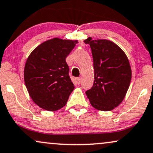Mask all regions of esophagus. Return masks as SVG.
I'll list each match as a JSON object with an SVG mask.
<instances>
[{
	"label": "esophagus",
	"instance_id": "esophagus-1",
	"mask_svg": "<svg viewBox=\"0 0 153 153\" xmlns=\"http://www.w3.org/2000/svg\"><path fill=\"white\" fill-rule=\"evenodd\" d=\"M76 81H77V83L80 84V82H81V78H76Z\"/></svg>",
	"mask_w": 153,
	"mask_h": 153
}]
</instances>
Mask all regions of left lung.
<instances>
[{
	"label": "left lung",
	"instance_id": "left-lung-1",
	"mask_svg": "<svg viewBox=\"0 0 153 153\" xmlns=\"http://www.w3.org/2000/svg\"><path fill=\"white\" fill-rule=\"evenodd\" d=\"M92 51L94 82L85 92L91 105L102 111H110L122 102L129 88L132 71L124 51L109 40H84Z\"/></svg>",
	"mask_w": 153,
	"mask_h": 153
}]
</instances>
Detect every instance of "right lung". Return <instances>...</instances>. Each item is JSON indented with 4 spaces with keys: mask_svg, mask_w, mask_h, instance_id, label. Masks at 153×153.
Segmentation results:
<instances>
[{
    "mask_svg": "<svg viewBox=\"0 0 153 153\" xmlns=\"http://www.w3.org/2000/svg\"><path fill=\"white\" fill-rule=\"evenodd\" d=\"M78 40L55 38L36 47L24 68V81L33 101L40 108L56 111L67 103L74 85L66 57Z\"/></svg>",
    "mask_w": 153,
    "mask_h": 153,
    "instance_id": "obj_1",
    "label": "right lung"
}]
</instances>
